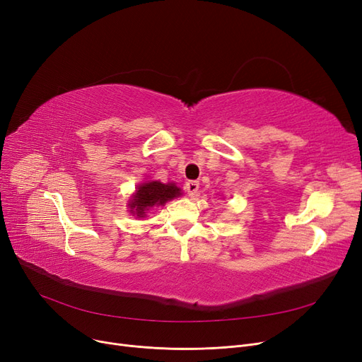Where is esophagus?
I'll return each mask as SVG.
<instances>
[{
	"instance_id": "34e87169",
	"label": "esophagus",
	"mask_w": 362,
	"mask_h": 362,
	"mask_svg": "<svg viewBox=\"0 0 362 362\" xmlns=\"http://www.w3.org/2000/svg\"><path fill=\"white\" fill-rule=\"evenodd\" d=\"M198 189H199V183L195 180H189L185 185V191L187 192L189 197H195L198 194Z\"/></svg>"
}]
</instances>
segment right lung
<instances>
[{
  "label": "right lung",
  "instance_id": "right-lung-1",
  "mask_svg": "<svg viewBox=\"0 0 362 362\" xmlns=\"http://www.w3.org/2000/svg\"><path fill=\"white\" fill-rule=\"evenodd\" d=\"M182 195L180 187L175 183H161L157 180L145 182L138 186L136 192L129 201L130 213L136 214L138 218L145 217L146 211L154 205H164L167 201Z\"/></svg>",
  "mask_w": 362,
  "mask_h": 362
}]
</instances>
